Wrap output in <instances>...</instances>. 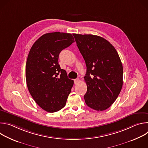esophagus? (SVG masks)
Returning <instances> with one entry per match:
<instances>
[{
	"label": "esophagus",
	"mask_w": 148,
	"mask_h": 148,
	"mask_svg": "<svg viewBox=\"0 0 148 148\" xmlns=\"http://www.w3.org/2000/svg\"><path fill=\"white\" fill-rule=\"evenodd\" d=\"M74 84H78V83H79V82L80 81V80H79V78H76V79H74Z\"/></svg>",
	"instance_id": "esophagus-1"
}]
</instances>
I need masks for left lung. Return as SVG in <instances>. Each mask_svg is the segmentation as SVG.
<instances>
[{
    "instance_id": "1",
    "label": "left lung",
    "mask_w": 148,
    "mask_h": 148,
    "mask_svg": "<svg viewBox=\"0 0 148 148\" xmlns=\"http://www.w3.org/2000/svg\"><path fill=\"white\" fill-rule=\"evenodd\" d=\"M85 60L84 77L87 91L84 96L87 106L103 111L111 106L123 84V67L119 56L110 42L100 36L73 34Z\"/></svg>"
}]
</instances>
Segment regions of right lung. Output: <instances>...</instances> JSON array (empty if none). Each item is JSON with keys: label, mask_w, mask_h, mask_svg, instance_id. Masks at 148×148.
I'll return each instance as SVG.
<instances>
[{"label": "right lung", "mask_w": 148, "mask_h": 148, "mask_svg": "<svg viewBox=\"0 0 148 148\" xmlns=\"http://www.w3.org/2000/svg\"><path fill=\"white\" fill-rule=\"evenodd\" d=\"M74 42L71 34L54 32L41 36L32 46L26 61L30 94L42 109L55 112L64 107L74 81L58 64L60 52Z\"/></svg>", "instance_id": "obj_1"}]
</instances>
